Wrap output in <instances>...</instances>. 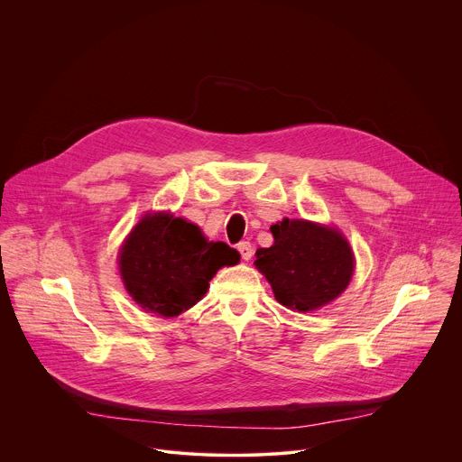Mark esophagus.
Instances as JSON below:
<instances>
[{"label":"esophagus","instance_id":"34e87169","mask_svg":"<svg viewBox=\"0 0 462 462\" xmlns=\"http://www.w3.org/2000/svg\"><path fill=\"white\" fill-rule=\"evenodd\" d=\"M237 250H239V254H241V257H243L245 261H248V259L252 257V254H254L252 245H250L248 241H241V243L237 245Z\"/></svg>","mask_w":462,"mask_h":462}]
</instances>
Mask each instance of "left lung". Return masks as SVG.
Here are the masks:
<instances>
[{
    "label": "left lung",
    "instance_id": "8db88e82",
    "mask_svg": "<svg viewBox=\"0 0 462 462\" xmlns=\"http://www.w3.org/2000/svg\"><path fill=\"white\" fill-rule=\"evenodd\" d=\"M273 245L255 252V268L286 309L312 312L339 297L354 275V252L343 234L304 219L270 226Z\"/></svg>",
    "mask_w": 462,
    "mask_h": 462
}]
</instances>
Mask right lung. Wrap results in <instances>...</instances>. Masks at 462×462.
<instances>
[{
    "instance_id": "1",
    "label": "right lung",
    "mask_w": 462,
    "mask_h": 462,
    "mask_svg": "<svg viewBox=\"0 0 462 462\" xmlns=\"http://www.w3.org/2000/svg\"><path fill=\"white\" fill-rule=\"evenodd\" d=\"M239 252L208 241L198 225L172 214H144L119 250L126 291L146 312L176 318L207 293L221 266L239 263Z\"/></svg>"
}]
</instances>
